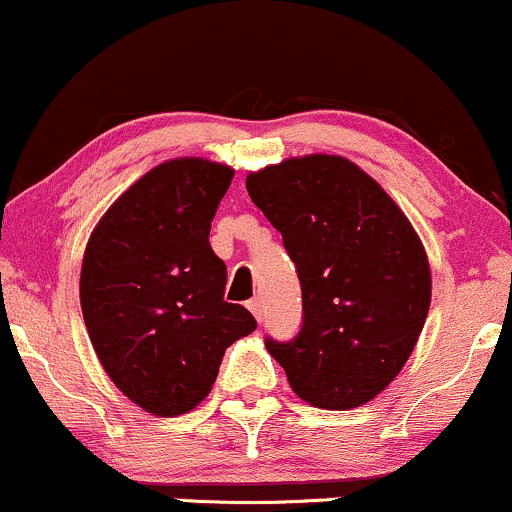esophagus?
Instances as JSON below:
<instances>
[{
    "label": "esophagus",
    "mask_w": 512,
    "mask_h": 512,
    "mask_svg": "<svg viewBox=\"0 0 512 512\" xmlns=\"http://www.w3.org/2000/svg\"><path fill=\"white\" fill-rule=\"evenodd\" d=\"M248 309H250L252 316H255L257 321H262V302H260V297H255V300H250V302H248Z\"/></svg>",
    "instance_id": "1"
}]
</instances>
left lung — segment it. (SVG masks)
Instances as JSON below:
<instances>
[{
  "mask_svg": "<svg viewBox=\"0 0 512 512\" xmlns=\"http://www.w3.org/2000/svg\"><path fill=\"white\" fill-rule=\"evenodd\" d=\"M245 189L281 231L302 286L300 335L267 338V352L316 409L368 404L397 378L428 319L423 241L383 186L342 155L267 165Z\"/></svg>",
  "mask_w": 512,
  "mask_h": 512,
  "instance_id": "left-lung-1",
  "label": "left lung"
}]
</instances>
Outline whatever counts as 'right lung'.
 <instances>
[{
	"label": "right lung",
	"instance_id": "add662e5",
	"mask_svg": "<svg viewBox=\"0 0 512 512\" xmlns=\"http://www.w3.org/2000/svg\"><path fill=\"white\" fill-rule=\"evenodd\" d=\"M231 179L215 160H165L115 200L84 248L89 340L115 387L151 416L196 409L226 347L257 328L224 302L226 267L208 241Z\"/></svg>",
	"mask_w": 512,
	"mask_h": 512
}]
</instances>
